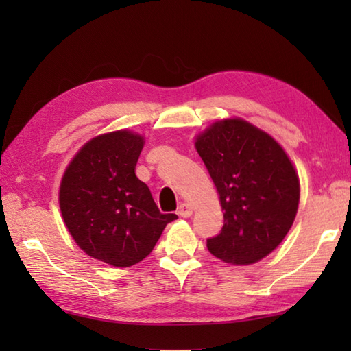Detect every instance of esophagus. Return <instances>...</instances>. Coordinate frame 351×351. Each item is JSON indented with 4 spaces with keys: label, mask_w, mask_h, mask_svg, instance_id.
Here are the masks:
<instances>
[{
    "label": "esophagus",
    "mask_w": 351,
    "mask_h": 351,
    "mask_svg": "<svg viewBox=\"0 0 351 351\" xmlns=\"http://www.w3.org/2000/svg\"><path fill=\"white\" fill-rule=\"evenodd\" d=\"M178 215H180V217H184V219H189V217H191V214H193V210H191V206L189 205V204H181L180 205V208H178Z\"/></svg>",
    "instance_id": "esophagus-1"
}]
</instances>
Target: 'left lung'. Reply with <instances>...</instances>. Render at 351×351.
I'll return each mask as SVG.
<instances>
[{"label":"left lung","mask_w":351,"mask_h":351,"mask_svg":"<svg viewBox=\"0 0 351 351\" xmlns=\"http://www.w3.org/2000/svg\"><path fill=\"white\" fill-rule=\"evenodd\" d=\"M196 149L225 211L208 250L229 264L263 259L285 238L299 206V176L287 154L241 119L214 123L197 137Z\"/></svg>","instance_id":"1"}]
</instances>
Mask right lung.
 Segmentation results:
<instances>
[{"label":"right lung","mask_w":351,"mask_h":351,"mask_svg":"<svg viewBox=\"0 0 351 351\" xmlns=\"http://www.w3.org/2000/svg\"><path fill=\"white\" fill-rule=\"evenodd\" d=\"M143 137L116 131L95 137L66 169L60 185L63 220L88 256L131 267L155 247L176 214H161L136 176Z\"/></svg>","instance_id":"add662e5"}]
</instances>
